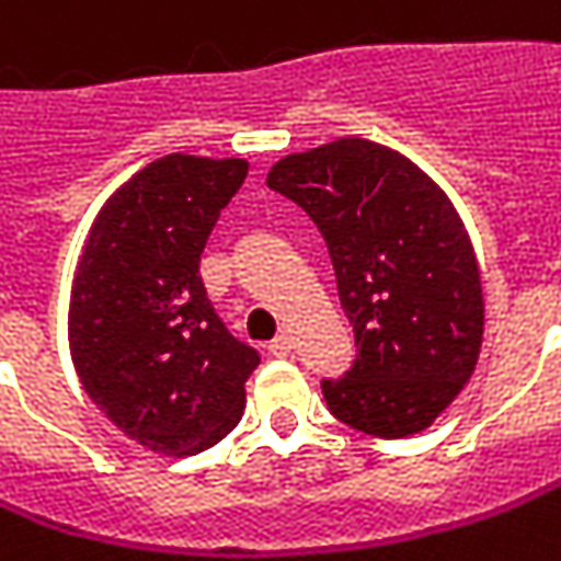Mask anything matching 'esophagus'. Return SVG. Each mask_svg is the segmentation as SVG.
<instances>
[{
	"label": "esophagus",
	"mask_w": 561,
	"mask_h": 561,
	"mask_svg": "<svg viewBox=\"0 0 561 561\" xmlns=\"http://www.w3.org/2000/svg\"><path fill=\"white\" fill-rule=\"evenodd\" d=\"M291 348H295V340H291L288 333H279V336H276V340L270 343V352H273L276 358H285V355H288Z\"/></svg>",
	"instance_id": "esophagus-1"
}]
</instances>
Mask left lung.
Here are the masks:
<instances>
[{
	"instance_id": "8db88e82",
	"label": "left lung",
	"mask_w": 561,
	"mask_h": 561,
	"mask_svg": "<svg viewBox=\"0 0 561 561\" xmlns=\"http://www.w3.org/2000/svg\"><path fill=\"white\" fill-rule=\"evenodd\" d=\"M266 186L320 228L355 330V365L320 383L330 412L378 438L425 432L473 378L485 327L454 203L407 154L358 136L285 154Z\"/></svg>"
}]
</instances>
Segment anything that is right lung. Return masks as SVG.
Wrapping results in <instances>:
<instances>
[{
    "mask_svg": "<svg viewBox=\"0 0 561 561\" xmlns=\"http://www.w3.org/2000/svg\"><path fill=\"white\" fill-rule=\"evenodd\" d=\"M248 168L181 151L151 161L94 215L76 266L69 352L84 393L164 457L218 445L241 422L260 365L199 279L203 248Z\"/></svg>",
    "mask_w": 561,
    "mask_h": 561,
    "instance_id": "right-lung-1",
    "label": "right lung"
}]
</instances>
